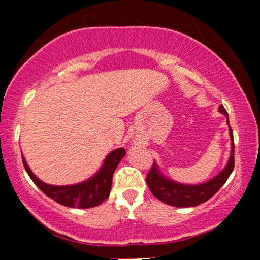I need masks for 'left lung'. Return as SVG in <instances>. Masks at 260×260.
<instances>
[{
	"label": "left lung",
	"mask_w": 260,
	"mask_h": 260,
	"mask_svg": "<svg viewBox=\"0 0 260 260\" xmlns=\"http://www.w3.org/2000/svg\"><path fill=\"white\" fill-rule=\"evenodd\" d=\"M219 110L223 115H226L229 122V113L225 110V107L220 105ZM230 136L232 140V150L231 156H230L229 164L222 172H220L213 180L205 182V183L197 184V186H186V184L176 183L164 177L157 171L155 164L151 166L147 175V184L151 193L156 197L161 202L166 203L169 205H174V207L187 208V207H197V205L202 204V203L207 202L210 199L217 190L223 186L230 175L232 174L235 168V143H234V133H232L231 127H230Z\"/></svg>",
	"instance_id": "8db88e82"
}]
</instances>
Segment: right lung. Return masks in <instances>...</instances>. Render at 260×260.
Segmentation results:
<instances>
[{
  "label": "right lung",
  "instance_id": "add662e5",
  "mask_svg": "<svg viewBox=\"0 0 260 260\" xmlns=\"http://www.w3.org/2000/svg\"><path fill=\"white\" fill-rule=\"evenodd\" d=\"M124 155H126L124 149H116L107 155L103 168L94 177H91L89 181L83 182V183L63 187L50 186V184L44 183L43 181L35 177L31 170L26 165L24 157L22 156V159L29 177L37 184L41 192H44L47 197L64 207L86 209L98 207L110 196L113 172Z\"/></svg>",
  "mask_w": 260,
  "mask_h": 260
}]
</instances>
